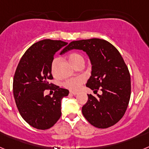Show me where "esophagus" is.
<instances>
[{"label":"esophagus","mask_w":149,"mask_h":149,"mask_svg":"<svg viewBox=\"0 0 149 149\" xmlns=\"http://www.w3.org/2000/svg\"><path fill=\"white\" fill-rule=\"evenodd\" d=\"M77 92H74V91H70V94L72 95H75L77 94Z\"/></svg>","instance_id":"34e87169"}]
</instances>
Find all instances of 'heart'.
<instances>
[{
  "label": "heart",
  "mask_w": 149,
  "mask_h": 149,
  "mask_svg": "<svg viewBox=\"0 0 149 149\" xmlns=\"http://www.w3.org/2000/svg\"><path fill=\"white\" fill-rule=\"evenodd\" d=\"M68 61L72 63L74 66L77 67V65L81 64H84V58L82 54L77 52H72L68 56ZM59 63H60V58L56 57L53 60L51 65V72L54 76L56 75L57 73V67H58ZM85 81V78L84 77H76L69 78L68 80H65L63 83V86L66 89H70L72 91H77L81 88V85Z\"/></svg>",
  "instance_id": "b5f03b06"
}]
</instances>
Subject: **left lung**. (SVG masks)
<instances>
[{"label":"left lung","mask_w":149,"mask_h":149,"mask_svg":"<svg viewBox=\"0 0 149 149\" xmlns=\"http://www.w3.org/2000/svg\"><path fill=\"white\" fill-rule=\"evenodd\" d=\"M72 49L86 52L92 63V75L86 86L97 93L88 94V101L82 107L86 120L94 127L107 128L119 122L125 113L131 98V75L119 51L104 39L73 41L63 51ZM96 94V93H95Z\"/></svg>","instance_id":"left-lung-1"}]
</instances>
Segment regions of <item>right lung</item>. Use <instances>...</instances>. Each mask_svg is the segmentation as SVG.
I'll return each mask as SVG.
<instances>
[{"mask_svg":"<svg viewBox=\"0 0 149 149\" xmlns=\"http://www.w3.org/2000/svg\"><path fill=\"white\" fill-rule=\"evenodd\" d=\"M68 44L61 40L43 39L24 54L13 78V95L19 113L27 123L39 130L53 127L61 116V100L69 91L60 88L53 80L51 65L56 51ZM53 89V97L44 95Z\"/></svg>","mask_w":149,"mask_h":149,"instance_id":"1","label":"right lung"}]
</instances>
